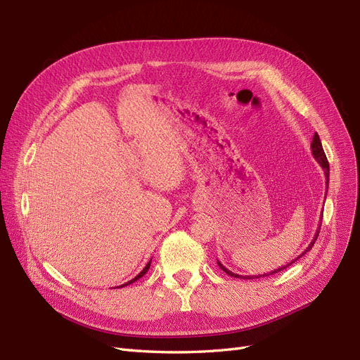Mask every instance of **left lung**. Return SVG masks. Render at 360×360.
Masks as SVG:
<instances>
[{"label": "left lung", "mask_w": 360, "mask_h": 360, "mask_svg": "<svg viewBox=\"0 0 360 360\" xmlns=\"http://www.w3.org/2000/svg\"><path fill=\"white\" fill-rule=\"evenodd\" d=\"M311 151H312V156L315 158V160H317L320 165H321V168L324 169V176H326V189L329 188V162H328V158H326V155H324V150H323V146H321V141H320V136H319V134L315 132L314 134V138H312V143H311ZM319 233H320V225H319V230H317V233H315V236H314V238H312V242L309 243V246L303 250V252L296 258V259H292L291 263H288L287 266H284V267H278L276 270H274V271H269V274H266V275H254V276H242V275H237V274H233L231 270H228L225 266H222V263H219V259H217V264H219V267L225 271V274H228L230 276H233V278H243V279H257V278H261V276H269V275H275V274H278V271H281V270H284V269H287L288 266H291L294 261H297L300 257H303L304 254L308 252V250H311V248L314 246V243H315V240H317V237H319Z\"/></svg>", "instance_id": "1"}]
</instances>
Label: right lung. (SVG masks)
Segmentation results:
<instances>
[{
	"label": "right lung",
	"instance_id": "1",
	"mask_svg": "<svg viewBox=\"0 0 360 360\" xmlns=\"http://www.w3.org/2000/svg\"><path fill=\"white\" fill-rule=\"evenodd\" d=\"M150 264H151V259L148 261V263L146 264V267H144L143 270H141V271H139V274H138V275H136V276H135L134 279H130L129 282H126V284H123V285H118V287H126V285H129V284H134V282H135L136 279H139V278H143V276H144V275L147 274V270L150 269Z\"/></svg>",
	"mask_w": 360,
	"mask_h": 360
}]
</instances>
